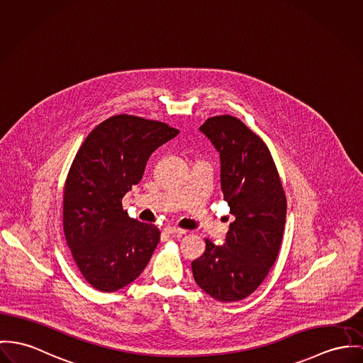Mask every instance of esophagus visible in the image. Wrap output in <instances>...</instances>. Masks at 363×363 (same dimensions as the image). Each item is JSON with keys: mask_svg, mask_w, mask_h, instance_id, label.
Returning <instances> with one entry per match:
<instances>
[{"mask_svg": "<svg viewBox=\"0 0 363 363\" xmlns=\"http://www.w3.org/2000/svg\"><path fill=\"white\" fill-rule=\"evenodd\" d=\"M164 230L168 235H177V236H182V235L186 233V230H184L181 228H177V226H167Z\"/></svg>", "mask_w": 363, "mask_h": 363, "instance_id": "1", "label": "esophagus"}]
</instances>
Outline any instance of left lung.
<instances>
[{"instance_id":"1","label":"left lung","mask_w":363,"mask_h":363,"mask_svg":"<svg viewBox=\"0 0 363 363\" xmlns=\"http://www.w3.org/2000/svg\"><path fill=\"white\" fill-rule=\"evenodd\" d=\"M220 153L221 189L233 223L223 246L208 239L192 261L195 281L213 298L250 296L274 265L286 223V197L269 149L236 117L217 116L199 128Z\"/></svg>"}]
</instances>
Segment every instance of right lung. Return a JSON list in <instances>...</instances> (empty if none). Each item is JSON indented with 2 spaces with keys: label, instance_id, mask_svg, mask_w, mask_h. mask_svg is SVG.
<instances>
[{
  "label": "right lung",
  "instance_id": "1",
  "mask_svg": "<svg viewBox=\"0 0 363 363\" xmlns=\"http://www.w3.org/2000/svg\"><path fill=\"white\" fill-rule=\"evenodd\" d=\"M178 130L118 114L95 127L79 149L65 184L63 229L85 280L116 291L137 279L160 240V230L123 210L121 199L140 184L146 162Z\"/></svg>",
  "mask_w": 363,
  "mask_h": 363
}]
</instances>
